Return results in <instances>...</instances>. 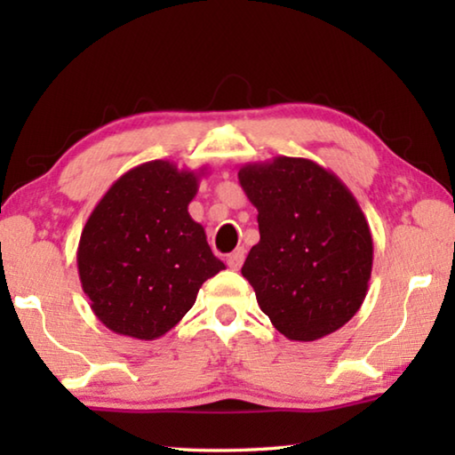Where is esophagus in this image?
<instances>
[{
  "mask_svg": "<svg viewBox=\"0 0 455 455\" xmlns=\"http://www.w3.org/2000/svg\"><path fill=\"white\" fill-rule=\"evenodd\" d=\"M243 260H244V249H236L227 257V265L233 268V271H238V268L243 267Z\"/></svg>",
  "mask_w": 455,
  "mask_h": 455,
  "instance_id": "obj_1",
  "label": "esophagus"
}]
</instances>
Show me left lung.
I'll list each match as a JSON object with an SVG mask.
<instances>
[{
	"label": "left lung",
	"instance_id": "8db88e82",
	"mask_svg": "<svg viewBox=\"0 0 455 455\" xmlns=\"http://www.w3.org/2000/svg\"><path fill=\"white\" fill-rule=\"evenodd\" d=\"M259 211L260 241L241 273L275 329L317 341L359 311L373 267V238L355 196L309 158L275 156L238 171Z\"/></svg>",
	"mask_w": 455,
	"mask_h": 455
}]
</instances>
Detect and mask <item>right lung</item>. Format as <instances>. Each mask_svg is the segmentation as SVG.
Masks as SVG:
<instances>
[{
    "mask_svg": "<svg viewBox=\"0 0 455 455\" xmlns=\"http://www.w3.org/2000/svg\"><path fill=\"white\" fill-rule=\"evenodd\" d=\"M203 174L150 160L122 174L88 217L78 273L92 311L114 333L163 337L225 268L188 214Z\"/></svg>",
    "mask_w": 455,
    "mask_h": 455,
    "instance_id": "right-lung-1",
    "label": "right lung"
}]
</instances>
